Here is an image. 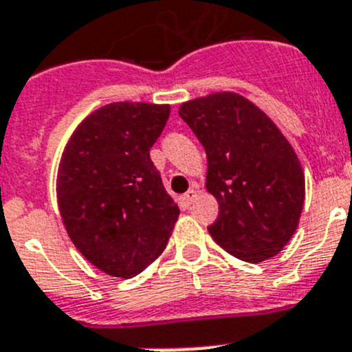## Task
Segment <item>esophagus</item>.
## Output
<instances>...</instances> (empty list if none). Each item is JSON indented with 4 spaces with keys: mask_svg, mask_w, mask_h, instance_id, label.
Wrapping results in <instances>:
<instances>
[{
    "mask_svg": "<svg viewBox=\"0 0 352 352\" xmlns=\"http://www.w3.org/2000/svg\"><path fill=\"white\" fill-rule=\"evenodd\" d=\"M197 195H198L197 186H193V188H189L188 193L182 195V197H180V204H182V206H184V207H189V206H191V204H193V201H195V198H197Z\"/></svg>",
    "mask_w": 352,
    "mask_h": 352,
    "instance_id": "1",
    "label": "esophagus"
}]
</instances>
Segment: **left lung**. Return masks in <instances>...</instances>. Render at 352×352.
<instances>
[{
    "label": "left lung",
    "instance_id": "left-lung-1",
    "mask_svg": "<svg viewBox=\"0 0 352 352\" xmlns=\"http://www.w3.org/2000/svg\"><path fill=\"white\" fill-rule=\"evenodd\" d=\"M179 115L206 148L207 189L219 206L207 228L212 239L252 264L282 252L305 201L303 170L285 136L232 91L184 102Z\"/></svg>",
    "mask_w": 352,
    "mask_h": 352
}]
</instances>
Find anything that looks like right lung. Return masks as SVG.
Segmentation results:
<instances>
[{"label":"right lung","instance_id":"add662e5","mask_svg":"<svg viewBox=\"0 0 352 352\" xmlns=\"http://www.w3.org/2000/svg\"><path fill=\"white\" fill-rule=\"evenodd\" d=\"M170 106L113 102L81 122L63 152L58 206L81 255L111 276H136L157 258L179 207L151 159Z\"/></svg>","mask_w":352,"mask_h":352}]
</instances>
